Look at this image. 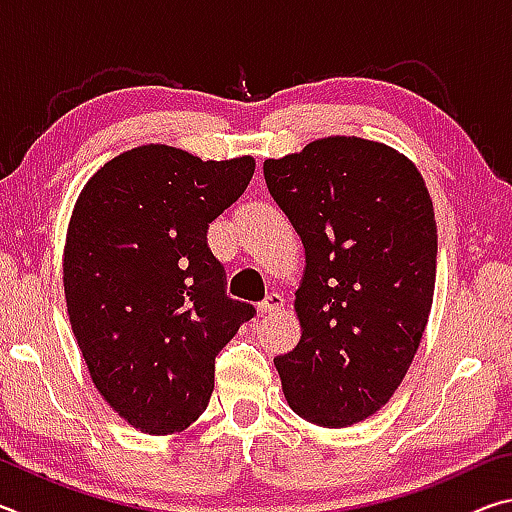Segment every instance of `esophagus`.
<instances>
[{"instance_id": "1", "label": "esophagus", "mask_w": 512, "mask_h": 512, "mask_svg": "<svg viewBox=\"0 0 512 512\" xmlns=\"http://www.w3.org/2000/svg\"><path fill=\"white\" fill-rule=\"evenodd\" d=\"M284 307V298L280 293H268V296L259 302V316H266V314H275V311H280Z\"/></svg>"}]
</instances>
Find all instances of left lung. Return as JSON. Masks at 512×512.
<instances>
[{
  "mask_svg": "<svg viewBox=\"0 0 512 512\" xmlns=\"http://www.w3.org/2000/svg\"><path fill=\"white\" fill-rule=\"evenodd\" d=\"M268 194L305 246L300 343L275 359L287 402L348 427L391 400L418 352L438 235L420 171L361 137H325L264 162Z\"/></svg>",
  "mask_w": 512,
  "mask_h": 512,
  "instance_id": "1",
  "label": "left lung"
}]
</instances>
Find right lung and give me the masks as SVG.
<instances>
[{
    "label": "right lung",
    "mask_w": 512,
    "mask_h": 512,
    "mask_svg": "<svg viewBox=\"0 0 512 512\" xmlns=\"http://www.w3.org/2000/svg\"><path fill=\"white\" fill-rule=\"evenodd\" d=\"M250 155L203 162L149 144L94 173L67 230L69 323L94 386L133 427L187 429L214 388V359L257 311L228 298L207 246L216 216L246 192Z\"/></svg>",
    "instance_id": "right-lung-1"
}]
</instances>
